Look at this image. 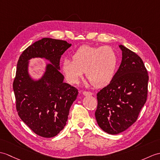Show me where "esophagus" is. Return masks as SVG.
I'll return each mask as SVG.
<instances>
[{
	"instance_id": "esophagus-1",
	"label": "esophagus",
	"mask_w": 160,
	"mask_h": 160,
	"mask_svg": "<svg viewBox=\"0 0 160 160\" xmlns=\"http://www.w3.org/2000/svg\"><path fill=\"white\" fill-rule=\"evenodd\" d=\"M82 94L84 95V96H88V95H92V93L91 92H88V91H83Z\"/></svg>"
}]
</instances>
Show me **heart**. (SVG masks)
Segmentation results:
<instances>
[{
	"label": "heart",
	"instance_id": "b5f03b06",
	"mask_svg": "<svg viewBox=\"0 0 160 160\" xmlns=\"http://www.w3.org/2000/svg\"><path fill=\"white\" fill-rule=\"evenodd\" d=\"M73 60L65 58L62 69L69 82L76 83L85 72L86 77L95 87L110 83L116 72L118 58L110 46H82L74 52Z\"/></svg>",
	"mask_w": 160,
	"mask_h": 160
}]
</instances>
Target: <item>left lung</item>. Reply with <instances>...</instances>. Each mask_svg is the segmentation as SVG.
<instances>
[{"mask_svg":"<svg viewBox=\"0 0 160 160\" xmlns=\"http://www.w3.org/2000/svg\"><path fill=\"white\" fill-rule=\"evenodd\" d=\"M122 61L110 83L97 94L95 118L102 130L118 134L134 123L147 101L148 76L142 59L122 45Z\"/></svg>","mask_w":160,"mask_h":160,"instance_id":"8db88e82","label":"left lung"}]
</instances>
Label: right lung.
<instances>
[{
    "label": "right lung",
    "mask_w": 160,
    "mask_h": 160,
    "mask_svg": "<svg viewBox=\"0 0 160 160\" xmlns=\"http://www.w3.org/2000/svg\"><path fill=\"white\" fill-rule=\"evenodd\" d=\"M71 46L66 41L43 38L28 46L18 61L13 84L17 112L32 131L44 138L57 136L64 128L78 94L77 88L64 82L59 71L61 55ZM35 58L50 62L38 79L29 73V60Z\"/></svg>",
    "instance_id": "1"
}]
</instances>
